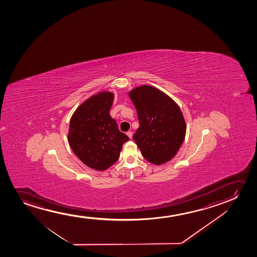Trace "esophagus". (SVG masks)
Returning a JSON list of instances; mask_svg holds the SVG:
<instances>
[{"mask_svg":"<svg viewBox=\"0 0 257 257\" xmlns=\"http://www.w3.org/2000/svg\"><path fill=\"white\" fill-rule=\"evenodd\" d=\"M126 134L128 137L130 138V139H132V138H133V134H133V132L129 131V132H127Z\"/></svg>","mask_w":257,"mask_h":257,"instance_id":"esophagus-1","label":"esophagus"}]
</instances>
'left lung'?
Returning a JSON list of instances; mask_svg holds the SVG:
<instances>
[{"label": "left lung", "mask_w": 257, "mask_h": 257, "mask_svg": "<svg viewBox=\"0 0 257 257\" xmlns=\"http://www.w3.org/2000/svg\"><path fill=\"white\" fill-rule=\"evenodd\" d=\"M140 127L134 140L147 161L161 165L175 157L186 134V123L176 102L164 92L143 85L129 92Z\"/></svg>", "instance_id": "obj_1"}]
</instances>
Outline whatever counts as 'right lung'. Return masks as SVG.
<instances>
[{"label": "right lung", "mask_w": 257, "mask_h": 257, "mask_svg": "<svg viewBox=\"0 0 257 257\" xmlns=\"http://www.w3.org/2000/svg\"><path fill=\"white\" fill-rule=\"evenodd\" d=\"M114 95L99 92L82 102L71 117L68 143L74 155L90 169L103 171L119 158L129 141L109 115Z\"/></svg>", "instance_id": "1"}]
</instances>
